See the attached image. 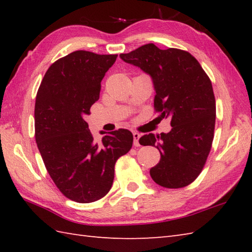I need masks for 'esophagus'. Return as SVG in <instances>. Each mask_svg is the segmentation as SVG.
<instances>
[{
    "instance_id": "34e87169",
    "label": "esophagus",
    "mask_w": 252,
    "mask_h": 252,
    "mask_svg": "<svg viewBox=\"0 0 252 252\" xmlns=\"http://www.w3.org/2000/svg\"><path fill=\"white\" fill-rule=\"evenodd\" d=\"M140 137H141V134L140 133H137V132H133V144H134V146H136V147H138V146H141V144H140Z\"/></svg>"
}]
</instances>
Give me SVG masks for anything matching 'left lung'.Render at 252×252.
<instances>
[{
  "mask_svg": "<svg viewBox=\"0 0 252 252\" xmlns=\"http://www.w3.org/2000/svg\"><path fill=\"white\" fill-rule=\"evenodd\" d=\"M120 57L151 74L155 111L161 119H171L169 133L140 138L141 145L157 147L161 156L151 169L152 179L165 189L189 185L205 167L215 136L216 98L210 78L194 56L173 47L160 50L149 43Z\"/></svg>",
  "mask_w": 252,
  "mask_h": 252,
  "instance_id": "8db88e82",
  "label": "left lung"
}]
</instances>
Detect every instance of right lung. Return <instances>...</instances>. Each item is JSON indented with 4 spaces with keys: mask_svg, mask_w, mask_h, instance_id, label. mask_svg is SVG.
Wrapping results in <instances>:
<instances>
[{
    "mask_svg": "<svg viewBox=\"0 0 252 252\" xmlns=\"http://www.w3.org/2000/svg\"><path fill=\"white\" fill-rule=\"evenodd\" d=\"M117 56L72 52L52 63L36 93L37 148L57 189L76 202H93L108 194L116 161L133 144L126 129L108 132L96 142L84 120Z\"/></svg>",
    "mask_w": 252,
    "mask_h": 252,
    "instance_id": "obj_1",
    "label": "right lung"
}]
</instances>
